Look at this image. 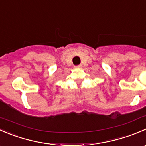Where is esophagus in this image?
I'll return each instance as SVG.
<instances>
[{
	"instance_id": "1",
	"label": "esophagus",
	"mask_w": 146,
	"mask_h": 146,
	"mask_svg": "<svg viewBox=\"0 0 146 146\" xmlns=\"http://www.w3.org/2000/svg\"><path fill=\"white\" fill-rule=\"evenodd\" d=\"M75 68H81L82 66L81 65H78V66H75Z\"/></svg>"
}]
</instances>
